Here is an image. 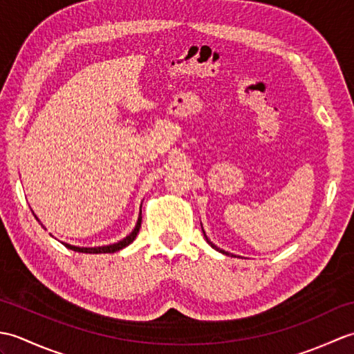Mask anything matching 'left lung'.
<instances>
[{
	"mask_svg": "<svg viewBox=\"0 0 354 354\" xmlns=\"http://www.w3.org/2000/svg\"><path fill=\"white\" fill-rule=\"evenodd\" d=\"M202 231H204V230H202ZM204 236H205V231H204ZM205 239H207V242L209 243V245H212L213 248H214V250H217V251H221V252H223V254H228V252H225V251H222V250H219V248H217L214 243H212V242H209V240H208V237L205 236Z\"/></svg>",
	"mask_w": 354,
	"mask_h": 354,
	"instance_id": "8db88e82",
	"label": "left lung"
}]
</instances>
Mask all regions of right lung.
<instances>
[{
  "mask_svg": "<svg viewBox=\"0 0 354 354\" xmlns=\"http://www.w3.org/2000/svg\"><path fill=\"white\" fill-rule=\"evenodd\" d=\"M36 217V216H35ZM37 219V217H36ZM141 228V213L138 216V221H137V225H135V228L132 230V232L129 236H126L123 240H120V242L117 243H112V245H106V246H94V248H80V246H74V245H70V243H64L68 250H73L76 252H86V254H106V252H117L120 250H123V248H126L127 245H131L135 237H137L138 231Z\"/></svg>",
  "mask_w": 354,
  "mask_h": 354,
  "instance_id": "1",
  "label": "right lung"
}]
</instances>
